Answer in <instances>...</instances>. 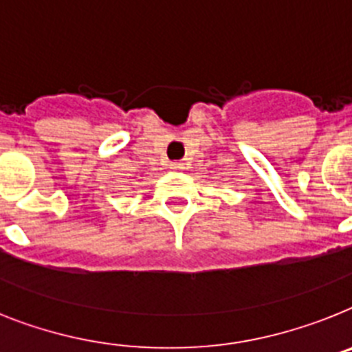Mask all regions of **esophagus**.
<instances>
[{"instance_id":"esophagus-1","label":"esophagus","mask_w":352,"mask_h":352,"mask_svg":"<svg viewBox=\"0 0 352 352\" xmlns=\"http://www.w3.org/2000/svg\"><path fill=\"white\" fill-rule=\"evenodd\" d=\"M182 166H184V164H182V162H170V168L171 170H182Z\"/></svg>"}]
</instances>
